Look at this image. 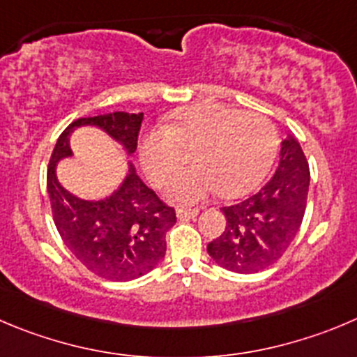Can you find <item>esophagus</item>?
<instances>
[{
	"instance_id": "esophagus-1",
	"label": "esophagus",
	"mask_w": 357,
	"mask_h": 357,
	"mask_svg": "<svg viewBox=\"0 0 357 357\" xmlns=\"http://www.w3.org/2000/svg\"><path fill=\"white\" fill-rule=\"evenodd\" d=\"M199 210L198 208H178L176 210V217L181 220L184 219H195L196 215H198Z\"/></svg>"
}]
</instances>
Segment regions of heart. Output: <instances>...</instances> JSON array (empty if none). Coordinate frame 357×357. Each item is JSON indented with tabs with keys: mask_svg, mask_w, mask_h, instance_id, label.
Returning a JSON list of instances; mask_svg holds the SVG:
<instances>
[{
	"mask_svg": "<svg viewBox=\"0 0 357 357\" xmlns=\"http://www.w3.org/2000/svg\"><path fill=\"white\" fill-rule=\"evenodd\" d=\"M191 152V169L168 182L165 196L176 205H195L219 189L240 196L256 188L270 169L278 147L275 126L259 114L217 103L175 112L140 144V159L152 184L162 185L178 168V151Z\"/></svg>",
	"mask_w": 357,
	"mask_h": 357,
	"instance_id": "heart-1",
	"label": "heart"
}]
</instances>
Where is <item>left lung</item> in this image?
<instances>
[{"label": "left lung", "mask_w": 357, "mask_h": 357, "mask_svg": "<svg viewBox=\"0 0 357 357\" xmlns=\"http://www.w3.org/2000/svg\"><path fill=\"white\" fill-rule=\"evenodd\" d=\"M308 184L307 158L289 137L271 181L250 198L222 208L226 229L206 245L212 259L235 273H256L277 263L300 231Z\"/></svg>", "instance_id": "obj_1"}]
</instances>
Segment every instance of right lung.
<instances>
[{"label": "right lung", "instance_id": "right-lung-1", "mask_svg": "<svg viewBox=\"0 0 357 357\" xmlns=\"http://www.w3.org/2000/svg\"><path fill=\"white\" fill-rule=\"evenodd\" d=\"M142 121L144 114L128 112L77 119L57 138L47 168L50 208L64 245L87 270L117 282L158 266L166 252V231L176 222L175 210L140 181L131 165L130 175L114 195L87 202L59 184L56 162L71 155L70 135L79 126H96L133 154Z\"/></svg>", "mask_w": 357, "mask_h": 357}]
</instances>
